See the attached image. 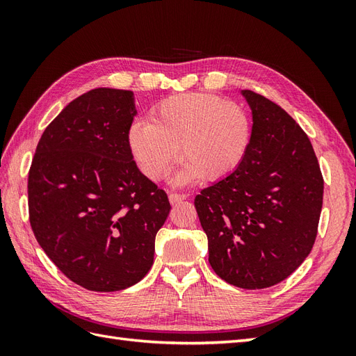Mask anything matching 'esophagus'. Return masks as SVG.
<instances>
[{
	"instance_id": "34e87169",
	"label": "esophagus",
	"mask_w": 356,
	"mask_h": 356,
	"mask_svg": "<svg viewBox=\"0 0 356 356\" xmlns=\"http://www.w3.org/2000/svg\"><path fill=\"white\" fill-rule=\"evenodd\" d=\"M188 196L184 195V193H170L169 195V200L170 203H178L181 200H186Z\"/></svg>"
}]
</instances>
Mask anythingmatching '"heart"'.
I'll return each instance as SVG.
<instances>
[{"instance_id":"heart-1","label":"heart","mask_w":356,"mask_h":356,"mask_svg":"<svg viewBox=\"0 0 356 356\" xmlns=\"http://www.w3.org/2000/svg\"><path fill=\"white\" fill-rule=\"evenodd\" d=\"M251 141L248 111L211 93L170 96L154 106L149 120H135L127 134L131 153L149 179H163L181 153L177 184L227 178L242 165Z\"/></svg>"}]
</instances>
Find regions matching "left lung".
Instances as JSON below:
<instances>
[{"instance_id": "1", "label": "left lung", "mask_w": 356, "mask_h": 356, "mask_svg": "<svg viewBox=\"0 0 356 356\" xmlns=\"http://www.w3.org/2000/svg\"><path fill=\"white\" fill-rule=\"evenodd\" d=\"M252 141L242 165L195 199L209 264L225 282L261 289L282 282L315 243L324 179L307 135L281 106L242 90Z\"/></svg>"}]
</instances>
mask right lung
I'll use <instances>...</instances> for the list:
<instances>
[{"label": "right lung", "mask_w": 356, "mask_h": 356, "mask_svg": "<svg viewBox=\"0 0 356 356\" xmlns=\"http://www.w3.org/2000/svg\"><path fill=\"white\" fill-rule=\"evenodd\" d=\"M135 115L131 90L86 92L46 127L29 169L37 242L72 282L99 293L148 273L170 211L166 193L141 174L129 148Z\"/></svg>", "instance_id": "add662e5"}]
</instances>
